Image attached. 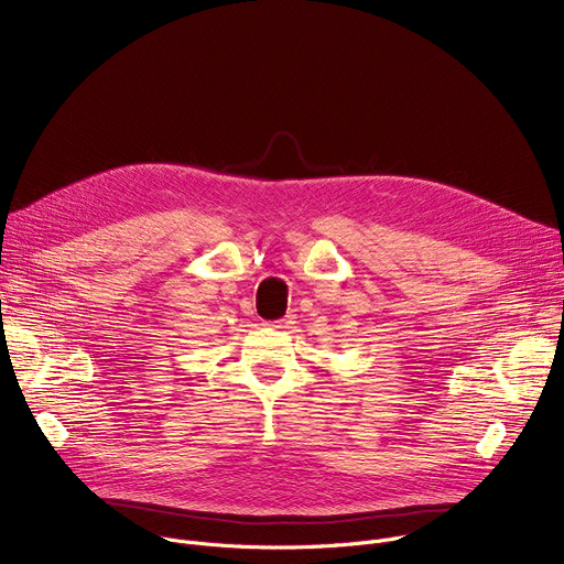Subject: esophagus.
I'll list each match as a JSON object with an SVG mask.
<instances>
[{
	"label": "esophagus",
	"instance_id": "34e87169",
	"mask_svg": "<svg viewBox=\"0 0 564 564\" xmlns=\"http://www.w3.org/2000/svg\"><path fill=\"white\" fill-rule=\"evenodd\" d=\"M292 324H294V317H292V315H288V317H283V319L270 322V327H274V329H290Z\"/></svg>",
	"mask_w": 564,
	"mask_h": 564
}]
</instances>
